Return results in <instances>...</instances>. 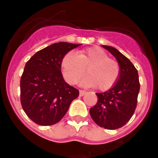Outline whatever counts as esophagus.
I'll use <instances>...</instances> for the list:
<instances>
[{"label": "esophagus", "mask_w": 158, "mask_h": 158, "mask_svg": "<svg viewBox=\"0 0 158 158\" xmlns=\"http://www.w3.org/2000/svg\"><path fill=\"white\" fill-rule=\"evenodd\" d=\"M86 92L85 91V90H80V92H79V96H83L85 94Z\"/></svg>", "instance_id": "34e87169"}]
</instances>
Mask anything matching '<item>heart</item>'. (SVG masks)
<instances>
[{
	"mask_svg": "<svg viewBox=\"0 0 158 158\" xmlns=\"http://www.w3.org/2000/svg\"><path fill=\"white\" fill-rule=\"evenodd\" d=\"M89 76L82 81L84 85L96 86L100 90H107L115 85L120 75V66L117 61L110 58L101 48L90 47L78 54L69 52L63 57L62 69L65 80L75 84L86 73Z\"/></svg>",
	"mask_w": 158,
	"mask_h": 158,
	"instance_id": "obj_1",
	"label": "heart"
}]
</instances>
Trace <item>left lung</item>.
Returning <instances> with one entry per match:
<instances>
[{
    "label": "left lung",
    "mask_w": 158,
    "mask_h": 158,
    "mask_svg": "<svg viewBox=\"0 0 158 158\" xmlns=\"http://www.w3.org/2000/svg\"><path fill=\"white\" fill-rule=\"evenodd\" d=\"M102 47L116 58L120 66V75L108 91L96 93L98 101L90 108L89 113L98 126L115 130L124 126L135 113L140 89L139 73L131 61L117 49Z\"/></svg>",
    "instance_id": "8db88e82"
}]
</instances>
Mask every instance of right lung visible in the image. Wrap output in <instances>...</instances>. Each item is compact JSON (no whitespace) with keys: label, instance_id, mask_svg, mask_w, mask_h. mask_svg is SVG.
Instances as JSON below:
<instances>
[{"label":"right lung","instance_id":"obj_1","mask_svg":"<svg viewBox=\"0 0 158 158\" xmlns=\"http://www.w3.org/2000/svg\"><path fill=\"white\" fill-rule=\"evenodd\" d=\"M81 44L60 42L38 51L27 62L20 79V102L26 115L36 124L59 122L79 96L78 89L64 81L63 57Z\"/></svg>","mask_w":158,"mask_h":158}]
</instances>
